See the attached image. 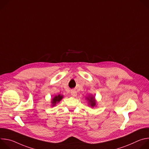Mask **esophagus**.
<instances>
[{
	"mask_svg": "<svg viewBox=\"0 0 149 149\" xmlns=\"http://www.w3.org/2000/svg\"><path fill=\"white\" fill-rule=\"evenodd\" d=\"M71 95H72L73 97H76L77 95V93L75 90H72L71 91Z\"/></svg>",
	"mask_w": 149,
	"mask_h": 149,
	"instance_id": "34e87169",
	"label": "esophagus"
}]
</instances>
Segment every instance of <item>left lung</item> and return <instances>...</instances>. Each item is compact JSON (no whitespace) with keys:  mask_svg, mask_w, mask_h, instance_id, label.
I'll list each match as a JSON object with an SVG mask.
<instances>
[{"mask_svg":"<svg viewBox=\"0 0 149 149\" xmlns=\"http://www.w3.org/2000/svg\"><path fill=\"white\" fill-rule=\"evenodd\" d=\"M86 99L88 102V106L93 108L96 107L97 102L95 98V96H93V95H90L88 97H87Z\"/></svg>","mask_w":149,"mask_h":149,"instance_id":"1","label":"left lung"}]
</instances>
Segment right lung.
<instances>
[{
    "label": "right lung",
    "mask_w": 149,
    "mask_h": 149,
    "mask_svg": "<svg viewBox=\"0 0 149 149\" xmlns=\"http://www.w3.org/2000/svg\"><path fill=\"white\" fill-rule=\"evenodd\" d=\"M63 98V96L61 94H59L58 95H55V97H54L51 101V107H54V106H55L57 103L61 101Z\"/></svg>",
    "instance_id": "right-lung-1"
}]
</instances>
